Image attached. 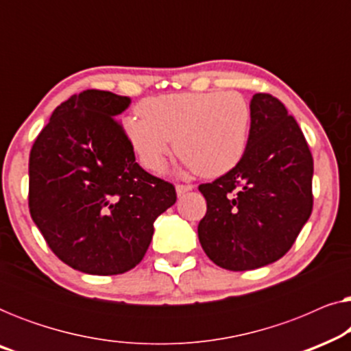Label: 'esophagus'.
I'll return each mask as SVG.
<instances>
[{
    "label": "esophagus",
    "mask_w": 351,
    "mask_h": 351,
    "mask_svg": "<svg viewBox=\"0 0 351 351\" xmlns=\"http://www.w3.org/2000/svg\"><path fill=\"white\" fill-rule=\"evenodd\" d=\"M190 190H193V186H191V185H177V186H176L177 196H182V195L189 193Z\"/></svg>",
    "instance_id": "esophagus-1"
}]
</instances>
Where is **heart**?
<instances>
[{"label":"heart","instance_id":"obj_1","mask_svg":"<svg viewBox=\"0 0 351 351\" xmlns=\"http://www.w3.org/2000/svg\"><path fill=\"white\" fill-rule=\"evenodd\" d=\"M124 132L147 169L160 171L171 153L203 177L232 171L246 152L251 107L239 93H180L148 99Z\"/></svg>","mask_w":351,"mask_h":351}]
</instances>
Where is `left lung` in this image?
<instances>
[{
  "label": "left lung",
  "mask_w": 351,
  "mask_h": 351,
  "mask_svg": "<svg viewBox=\"0 0 351 351\" xmlns=\"http://www.w3.org/2000/svg\"><path fill=\"white\" fill-rule=\"evenodd\" d=\"M246 152L213 184L199 185L208 203L198 225L215 265L246 271L289 251L313 208V158L299 124L270 94L251 99Z\"/></svg>",
  "instance_id": "1"
}]
</instances>
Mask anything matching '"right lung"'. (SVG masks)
I'll return each instance as SVG.
<instances>
[{
    "mask_svg": "<svg viewBox=\"0 0 351 351\" xmlns=\"http://www.w3.org/2000/svg\"><path fill=\"white\" fill-rule=\"evenodd\" d=\"M131 99L88 89L51 114L28 161V208L51 251L89 275H119L145 256L174 185L148 174L117 121Z\"/></svg>",
    "mask_w": 351,
    "mask_h": 351,
    "instance_id": "right-lung-1",
    "label": "right lung"
}]
</instances>
